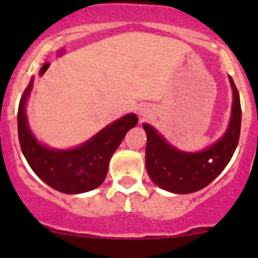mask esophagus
I'll list each match as a JSON object with an SVG mask.
<instances>
[{
  "instance_id": "1",
  "label": "esophagus",
  "mask_w": 258,
  "mask_h": 258,
  "mask_svg": "<svg viewBox=\"0 0 258 258\" xmlns=\"http://www.w3.org/2000/svg\"><path fill=\"white\" fill-rule=\"evenodd\" d=\"M141 116H142V117H146V112H145V111H142V112H141Z\"/></svg>"
}]
</instances>
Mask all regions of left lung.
Masks as SVG:
<instances>
[{
	"label": "left lung",
	"mask_w": 258,
	"mask_h": 258,
	"mask_svg": "<svg viewBox=\"0 0 258 258\" xmlns=\"http://www.w3.org/2000/svg\"><path fill=\"white\" fill-rule=\"evenodd\" d=\"M232 113L230 124L220 140L200 152H183L167 144L150 124L144 123L146 145V170L151 179L161 188L173 194H191L210 184L227 166L238 145L241 131L240 95L232 77Z\"/></svg>",
	"instance_id": "1"
}]
</instances>
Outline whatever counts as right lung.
Instances as JSON below:
<instances>
[{
	"mask_svg": "<svg viewBox=\"0 0 258 258\" xmlns=\"http://www.w3.org/2000/svg\"><path fill=\"white\" fill-rule=\"evenodd\" d=\"M32 83L33 79L23 92L17 113L18 140L30 167L49 187L63 194H83L97 188L105 181L113 152L127 131L139 122L137 116L130 113L121 117L72 150L49 148L36 140L28 126L26 102Z\"/></svg>",
	"mask_w": 258,
	"mask_h": 258,
	"instance_id": "add662e5",
	"label": "right lung"
}]
</instances>
